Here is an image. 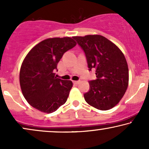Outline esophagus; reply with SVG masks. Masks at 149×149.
Segmentation results:
<instances>
[{"label": "esophagus", "mask_w": 149, "mask_h": 149, "mask_svg": "<svg viewBox=\"0 0 149 149\" xmlns=\"http://www.w3.org/2000/svg\"><path fill=\"white\" fill-rule=\"evenodd\" d=\"M73 83H74V84H75V85H78V84H79V83H80V81H73Z\"/></svg>", "instance_id": "esophagus-1"}]
</instances>
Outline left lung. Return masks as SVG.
<instances>
[{
	"mask_svg": "<svg viewBox=\"0 0 149 149\" xmlns=\"http://www.w3.org/2000/svg\"><path fill=\"white\" fill-rule=\"evenodd\" d=\"M73 38L84 51L89 70H95L97 79L89 81V90L84 94L86 102L101 111L115 107L129 83V70L123 54L103 36L93 34Z\"/></svg>",
	"mask_w": 149,
	"mask_h": 149,
	"instance_id": "left-lung-1",
	"label": "left lung"
}]
</instances>
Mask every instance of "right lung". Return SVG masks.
<instances>
[{
  "mask_svg": "<svg viewBox=\"0 0 149 149\" xmlns=\"http://www.w3.org/2000/svg\"><path fill=\"white\" fill-rule=\"evenodd\" d=\"M76 45L70 37L49 38L34 46L24 58L19 72L20 87L34 109L52 113L66 102L72 82L57 78L54 72L64 53Z\"/></svg>",
  "mask_w": 149,
  "mask_h": 149,
  "instance_id": "1",
  "label": "right lung"
}]
</instances>
